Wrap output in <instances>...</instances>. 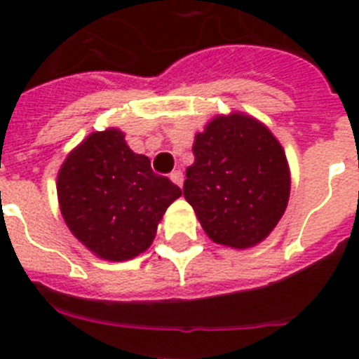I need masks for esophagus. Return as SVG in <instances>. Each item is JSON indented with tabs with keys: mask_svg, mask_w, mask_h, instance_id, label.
<instances>
[{
	"mask_svg": "<svg viewBox=\"0 0 359 359\" xmlns=\"http://www.w3.org/2000/svg\"><path fill=\"white\" fill-rule=\"evenodd\" d=\"M170 180H172L174 185H177V187H180V189H182V185H183V174H182V170H174V172L170 174Z\"/></svg>",
	"mask_w": 359,
	"mask_h": 359,
	"instance_id": "esophagus-1",
	"label": "esophagus"
}]
</instances>
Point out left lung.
Masks as SVG:
<instances>
[{"label":"left lung","instance_id":"left-lung-1","mask_svg":"<svg viewBox=\"0 0 359 359\" xmlns=\"http://www.w3.org/2000/svg\"><path fill=\"white\" fill-rule=\"evenodd\" d=\"M183 196L214 243L252 248L273 231L290 201L286 152L264 123L217 115L198 133Z\"/></svg>","mask_w":359,"mask_h":359}]
</instances>
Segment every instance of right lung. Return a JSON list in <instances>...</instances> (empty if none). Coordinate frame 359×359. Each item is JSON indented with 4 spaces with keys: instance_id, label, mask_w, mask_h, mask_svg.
Returning <instances> with one entry per match:
<instances>
[{
    "instance_id": "obj_1",
    "label": "right lung",
    "mask_w": 359,
    "mask_h": 359,
    "mask_svg": "<svg viewBox=\"0 0 359 359\" xmlns=\"http://www.w3.org/2000/svg\"><path fill=\"white\" fill-rule=\"evenodd\" d=\"M180 196V187L152 172L151 160L133 152L115 128L86 136L57 174L65 223L104 261L122 262L144 253Z\"/></svg>"
}]
</instances>
